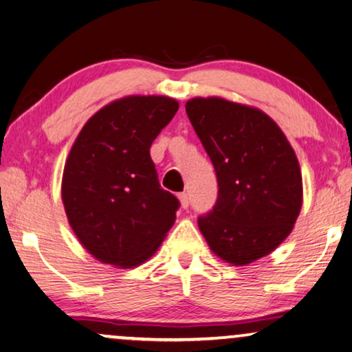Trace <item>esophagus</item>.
<instances>
[{"instance_id": "1", "label": "esophagus", "mask_w": 352, "mask_h": 352, "mask_svg": "<svg viewBox=\"0 0 352 352\" xmlns=\"http://www.w3.org/2000/svg\"><path fill=\"white\" fill-rule=\"evenodd\" d=\"M178 199H180L183 209H188V206H190V196H188V192H180V195H178Z\"/></svg>"}]
</instances>
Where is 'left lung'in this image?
Segmentation results:
<instances>
[{
	"label": "left lung",
	"instance_id": "8db88e82",
	"mask_svg": "<svg viewBox=\"0 0 352 352\" xmlns=\"http://www.w3.org/2000/svg\"><path fill=\"white\" fill-rule=\"evenodd\" d=\"M185 108L219 183L215 206L197 225L220 258L249 265L295 225L303 199L298 160L263 111L219 97L192 98Z\"/></svg>",
	"mask_w": 352,
	"mask_h": 352
}]
</instances>
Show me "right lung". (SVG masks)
Returning a JSON list of instances; mask_svg holds the SVG:
<instances>
[{
    "label": "right lung",
    "mask_w": 352,
    "mask_h": 352,
    "mask_svg": "<svg viewBox=\"0 0 352 352\" xmlns=\"http://www.w3.org/2000/svg\"><path fill=\"white\" fill-rule=\"evenodd\" d=\"M178 103L126 97L96 113L68 156L62 199L89 254L132 268L155 254L175 221L180 201L160 185L150 148Z\"/></svg>",
    "instance_id": "right-lung-1"
}]
</instances>
